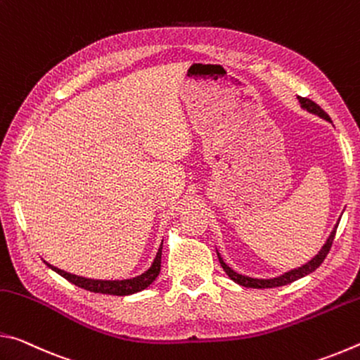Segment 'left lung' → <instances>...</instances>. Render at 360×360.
Here are the masks:
<instances>
[{"mask_svg":"<svg viewBox=\"0 0 360 360\" xmlns=\"http://www.w3.org/2000/svg\"><path fill=\"white\" fill-rule=\"evenodd\" d=\"M298 103H300L302 109H304V111L311 112L314 115H318V117L324 119L327 122H332V119L328 117V114L324 111V109H321V106L316 105L314 101L308 100V98H302V96H298ZM340 224V219L338 222L335 224V227L332 229L330 235L327 236V240L324 245H322V248L319 249V252L314 255L313 259H309L307 264H303L297 268H292V270L283 273V275L279 276H275V278H252V276H246V275H241V273H236L233 268H230L227 264H225V260L222 259V255L219 254L217 251V257H219V262H221V265L224 268V271L227 273L230 279H233V281L236 284L240 285H245V288H252V289H268V288H279V285H285V284H290L297 281V279H300L303 276L309 275V273H313L316 268H318L322 262H324V259L327 257L328 251H330V246L333 243V238H335V231H337V227Z\"/></svg>","mask_w":360,"mask_h":360,"instance_id":"obj_1","label":"left lung"}]
</instances>
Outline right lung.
I'll list each match as a JSON object with an SVG mask.
<instances>
[{
  "mask_svg": "<svg viewBox=\"0 0 360 360\" xmlns=\"http://www.w3.org/2000/svg\"><path fill=\"white\" fill-rule=\"evenodd\" d=\"M163 245V241H162ZM162 245L158 248V251L155 254L154 260H152L150 266L141 275H138L135 278H127V279H92V278H84V276H77L72 275V273H68L65 270H60V268L53 266L51 264H47L44 260V264L58 273L60 276H63L65 279H68L70 283H72L77 288H82L85 290L95 292V294H108V295H131L136 294V292H141L144 289H148L149 285L155 281V278L160 273V264H162Z\"/></svg>",
  "mask_w": 360,
  "mask_h": 360,
  "instance_id": "obj_1",
  "label": "right lung"
}]
</instances>
